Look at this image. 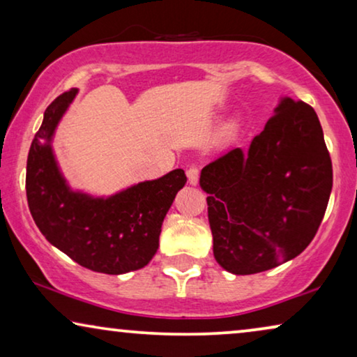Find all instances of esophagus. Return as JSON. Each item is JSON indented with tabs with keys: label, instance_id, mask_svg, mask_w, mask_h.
Masks as SVG:
<instances>
[{
	"label": "esophagus",
	"instance_id": "esophagus-1",
	"mask_svg": "<svg viewBox=\"0 0 357 357\" xmlns=\"http://www.w3.org/2000/svg\"><path fill=\"white\" fill-rule=\"evenodd\" d=\"M187 177H188V182L190 183L197 185L198 180H199V169L195 167V165H192V167L187 170Z\"/></svg>",
	"mask_w": 357,
	"mask_h": 357
}]
</instances>
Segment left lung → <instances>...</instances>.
<instances>
[{"mask_svg":"<svg viewBox=\"0 0 357 357\" xmlns=\"http://www.w3.org/2000/svg\"><path fill=\"white\" fill-rule=\"evenodd\" d=\"M199 185L224 270L255 275L297 257L319 231L333 187L315 110L282 99L247 153L237 148L209 162Z\"/></svg>","mask_w":357,"mask_h":357,"instance_id":"8db88e82","label":"left lung"}]
</instances>
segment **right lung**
Returning <instances> with one entry per match:
<instances>
[{
    "label": "right lung",
    "instance_id": "add662e5",
    "mask_svg": "<svg viewBox=\"0 0 357 357\" xmlns=\"http://www.w3.org/2000/svg\"><path fill=\"white\" fill-rule=\"evenodd\" d=\"M76 92H63L47 107L29 149V209L47 241L87 270L107 275L139 270L158 252L164 218L187 175L175 169L107 199L71 192L56 167L50 139Z\"/></svg>",
    "mask_w": 357,
    "mask_h": 357
}]
</instances>
